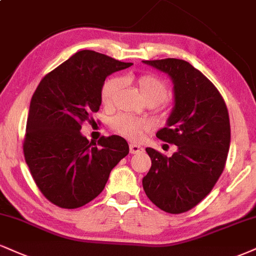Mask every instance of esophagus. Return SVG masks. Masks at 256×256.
<instances>
[{"label":"esophagus","mask_w":256,"mask_h":256,"mask_svg":"<svg viewBox=\"0 0 256 256\" xmlns=\"http://www.w3.org/2000/svg\"><path fill=\"white\" fill-rule=\"evenodd\" d=\"M143 152H144L143 146H137V144H130V152L131 154H140Z\"/></svg>","instance_id":"esophagus-1"}]
</instances>
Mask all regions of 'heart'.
I'll return each instance as SVG.
<instances>
[{
  "mask_svg": "<svg viewBox=\"0 0 256 256\" xmlns=\"http://www.w3.org/2000/svg\"><path fill=\"white\" fill-rule=\"evenodd\" d=\"M124 81L120 78H110L101 88V100L106 106L114 102L116 95L122 89ZM138 88L146 101L162 102L168 96V89L161 80L152 75H143L138 78ZM110 126L116 132L132 142L140 140L143 134L150 128L149 122L130 114H118L110 120Z\"/></svg>",
  "mask_w": 256,
  "mask_h": 256,
  "instance_id": "1",
  "label": "heart"
}]
</instances>
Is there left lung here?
Wrapping results in <instances>:
<instances>
[{"instance_id":"8db88e82","label":"left lung","mask_w":256,"mask_h":256,"mask_svg":"<svg viewBox=\"0 0 256 256\" xmlns=\"http://www.w3.org/2000/svg\"><path fill=\"white\" fill-rule=\"evenodd\" d=\"M143 63L173 83V110L156 137L178 150L166 158L146 148L152 168L142 184L158 208L182 214L211 192L223 172L230 148L229 114L217 88L188 62L167 58Z\"/></svg>"}]
</instances>
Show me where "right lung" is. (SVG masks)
<instances>
[{
    "instance_id": "add662e5",
    "label": "right lung",
    "mask_w": 256,
    "mask_h": 256,
    "mask_svg": "<svg viewBox=\"0 0 256 256\" xmlns=\"http://www.w3.org/2000/svg\"><path fill=\"white\" fill-rule=\"evenodd\" d=\"M98 52L72 54L36 87L30 104L24 154L42 193L54 205L78 208L104 188L110 173L128 154L120 136L96 143L81 134L82 122L101 104V88L110 74L131 66Z\"/></svg>"
}]
</instances>
